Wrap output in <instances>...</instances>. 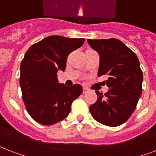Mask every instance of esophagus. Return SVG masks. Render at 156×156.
Returning a JSON list of instances; mask_svg holds the SVG:
<instances>
[{
	"instance_id": "esophagus-1",
	"label": "esophagus",
	"mask_w": 156,
	"mask_h": 156,
	"mask_svg": "<svg viewBox=\"0 0 156 156\" xmlns=\"http://www.w3.org/2000/svg\"><path fill=\"white\" fill-rule=\"evenodd\" d=\"M87 91H88V89H87L85 87H84V88H83V94H85Z\"/></svg>"
}]
</instances>
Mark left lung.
<instances>
[{"mask_svg":"<svg viewBox=\"0 0 156 156\" xmlns=\"http://www.w3.org/2000/svg\"><path fill=\"white\" fill-rule=\"evenodd\" d=\"M88 43L100 56L98 76L107 75L108 91L96 90L98 100L89 107L94 119L115 127L129 119L142 92L143 75L134 52L119 40H91Z\"/></svg>","mask_w":156,"mask_h":156,"instance_id":"1","label":"left lung"}]
</instances>
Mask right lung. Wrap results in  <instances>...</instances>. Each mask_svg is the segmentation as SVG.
Returning a JSON list of instances; mask_svg holds the SVG:
<instances>
[{
	"label": "right lung",
	"mask_w": 156,
	"mask_h": 156,
	"mask_svg": "<svg viewBox=\"0 0 156 156\" xmlns=\"http://www.w3.org/2000/svg\"><path fill=\"white\" fill-rule=\"evenodd\" d=\"M83 38L50 36L32 44L20 65L19 84L28 114L43 125L61 121L71 112L72 102L82 94V87L59 84L57 73L64 71L67 56L81 46Z\"/></svg>",
	"instance_id": "right-lung-1"
}]
</instances>
